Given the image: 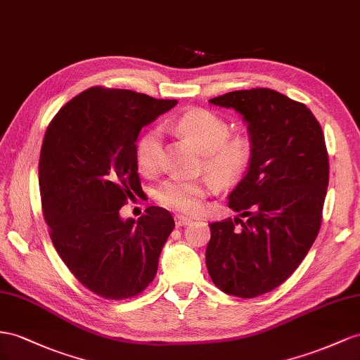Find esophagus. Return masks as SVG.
Here are the masks:
<instances>
[{
	"label": "esophagus",
	"instance_id": "esophagus-1",
	"mask_svg": "<svg viewBox=\"0 0 360 360\" xmlns=\"http://www.w3.org/2000/svg\"><path fill=\"white\" fill-rule=\"evenodd\" d=\"M174 222H176L178 226H186L191 224V219L187 216H182V214H176L174 216Z\"/></svg>",
	"mask_w": 360,
	"mask_h": 360
}]
</instances>
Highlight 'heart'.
<instances>
[{"mask_svg":"<svg viewBox=\"0 0 360 360\" xmlns=\"http://www.w3.org/2000/svg\"><path fill=\"white\" fill-rule=\"evenodd\" d=\"M173 129L204 155L205 170L220 184L236 181L251 160V141L246 136L229 138V126L222 117L207 109H191L173 122ZM162 158V138L158 129L147 131L136 144V164L146 174L160 169ZM205 179L170 178L155 190V199L161 205L181 211L198 213L202 199L208 193Z\"/></svg>","mask_w":360,"mask_h":360,"instance_id":"heart-1","label":"heart"}]
</instances>
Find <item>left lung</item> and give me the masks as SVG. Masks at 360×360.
I'll return each mask as SVG.
<instances>
[{
    "label": "left lung",
    "instance_id": "left-lung-1",
    "mask_svg": "<svg viewBox=\"0 0 360 360\" xmlns=\"http://www.w3.org/2000/svg\"><path fill=\"white\" fill-rule=\"evenodd\" d=\"M248 124L251 160L229 195L238 216L210 224L205 260L217 288L255 298L278 288L307 255L328 186L324 134L306 106L268 88L210 100Z\"/></svg>",
    "mask_w": 360,
    "mask_h": 360
}]
</instances>
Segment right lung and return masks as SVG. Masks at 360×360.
Here are the masks:
<instances>
[{
  "mask_svg": "<svg viewBox=\"0 0 360 360\" xmlns=\"http://www.w3.org/2000/svg\"><path fill=\"white\" fill-rule=\"evenodd\" d=\"M176 100L94 86L60 108L44 135L39 188L45 222L68 269L106 300L135 297L149 285L174 228L167 210L135 220L122 208L141 188L136 138Z\"/></svg>",
  "mask_w": 360,
  "mask_h": 360,
  "instance_id": "right-lung-1",
  "label": "right lung"
}]
</instances>
